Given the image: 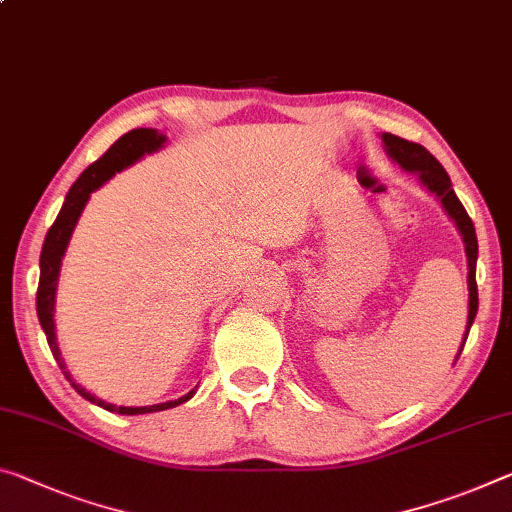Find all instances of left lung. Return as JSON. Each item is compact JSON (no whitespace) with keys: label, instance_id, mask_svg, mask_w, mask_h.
<instances>
[{"label":"left lung","instance_id":"obj_1","mask_svg":"<svg viewBox=\"0 0 512 512\" xmlns=\"http://www.w3.org/2000/svg\"><path fill=\"white\" fill-rule=\"evenodd\" d=\"M383 143L387 148V154L396 161V164L405 170H410V173H419L421 184H424L428 191L435 193V196L440 198L442 207L446 209V214H449L458 225L462 241H465L467 266H469V275H467L469 316H467V332H465V335H469V328H472L476 312H478V289H476L478 241H476V230H474L472 218H469L465 207H462V202L456 196V191H453L446 170L442 168L440 161H437L433 154L424 148V145L405 141V139H401V136H394V134H383ZM465 342H467V337L462 339V348H465ZM462 348H460V353H462ZM460 353H458V358H460Z\"/></svg>","mask_w":512,"mask_h":512}]
</instances>
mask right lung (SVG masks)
I'll return each mask as SVG.
<instances>
[{"label": "right lung", "mask_w": 512, "mask_h": 512, "mask_svg": "<svg viewBox=\"0 0 512 512\" xmlns=\"http://www.w3.org/2000/svg\"><path fill=\"white\" fill-rule=\"evenodd\" d=\"M164 141H166L164 134L154 132V129H145V127L132 129V132L120 136V139L113 143L111 148L95 161V164L88 166L84 173L79 175V180L70 186L66 202H63L59 216H56V221L52 223L50 230H47L43 250H40V280H38V291H36V310H38V321L45 330L47 344H50L54 360L59 362V367L63 373H66L70 385L75 387L86 401L100 405V408L109 410V412H118V415H145V412H159V410L175 408V405L189 401L196 392H189V394L180 396L177 401H168V403H159V405H145V408H123V405H111L107 401L97 399V396H93L91 392H86L84 387L77 385L75 380L70 378V373L66 371V362H63L59 344H56V332H54L56 282H59L61 259L68 248L72 230H75V225L79 221L81 212H84L91 193L95 189H100L104 182H109L111 177L120 173L123 168L132 166L136 159L143 157V154L159 150L161 145H164Z\"/></svg>", "instance_id": "right-lung-1"}]
</instances>
